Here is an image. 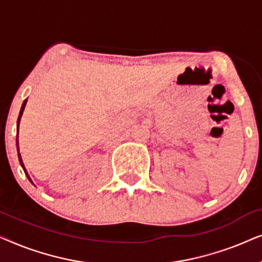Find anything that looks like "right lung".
I'll return each instance as SVG.
<instances>
[{"instance_id":"add662e5","label":"right lung","mask_w":262,"mask_h":262,"mask_svg":"<svg viewBox=\"0 0 262 262\" xmlns=\"http://www.w3.org/2000/svg\"><path fill=\"white\" fill-rule=\"evenodd\" d=\"M26 102H27V100H25L24 103H23V106H21V111H20V114H19V119H17V132H19V124H20V119H21V116H23V113H24L25 106H26ZM17 138H19V134H17ZM17 138H16V146H17V155H19L20 164H21V167H23V169H24V171H25V174H26V177L28 178V180H30V181L32 182V184H33V181H32V179L30 178V175H28V173H27L26 168H25V166H24L23 159H21V155H20V152H19V141H17Z\"/></svg>"}]
</instances>
